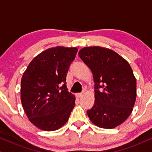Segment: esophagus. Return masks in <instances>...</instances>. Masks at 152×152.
<instances>
[{
  "mask_svg": "<svg viewBox=\"0 0 152 152\" xmlns=\"http://www.w3.org/2000/svg\"><path fill=\"white\" fill-rule=\"evenodd\" d=\"M83 95V93H80L76 94V96H77L78 98H80V97H82Z\"/></svg>",
  "mask_w": 152,
  "mask_h": 152,
  "instance_id": "1",
  "label": "esophagus"
}]
</instances>
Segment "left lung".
Returning a JSON list of instances; mask_svg holds the SVG:
<instances>
[{
	"instance_id": "8db88e82",
	"label": "left lung",
	"mask_w": 152,
	"mask_h": 152,
	"mask_svg": "<svg viewBox=\"0 0 152 152\" xmlns=\"http://www.w3.org/2000/svg\"><path fill=\"white\" fill-rule=\"evenodd\" d=\"M89 67L95 82V103L87 111L90 120L111 129L130 116L136 99V79L130 64L116 52L104 48L86 47L78 53Z\"/></svg>"
}]
</instances>
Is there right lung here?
Returning <instances> with one entry per match:
<instances>
[{
	"label": "right lung",
	"mask_w": 152,
	"mask_h": 152,
	"mask_svg": "<svg viewBox=\"0 0 152 152\" xmlns=\"http://www.w3.org/2000/svg\"><path fill=\"white\" fill-rule=\"evenodd\" d=\"M76 48L45 50L28 64L21 80V101L31 122L40 129L53 131L68 121L75 96L68 92L66 78Z\"/></svg>",
	"instance_id": "right-lung-1"
}]
</instances>
